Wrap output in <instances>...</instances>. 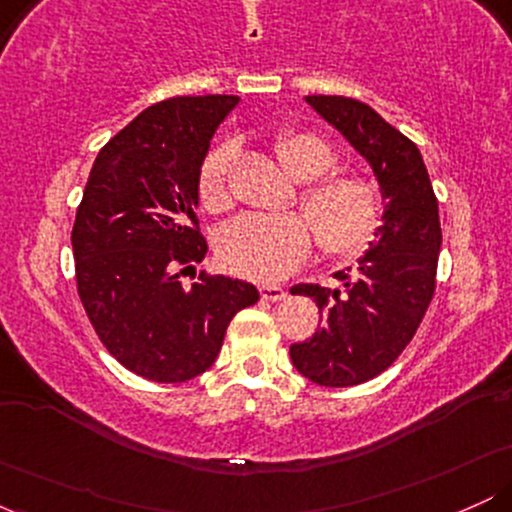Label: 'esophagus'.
I'll return each instance as SVG.
<instances>
[{
    "instance_id": "obj_1",
    "label": "esophagus",
    "mask_w": 512,
    "mask_h": 512,
    "mask_svg": "<svg viewBox=\"0 0 512 512\" xmlns=\"http://www.w3.org/2000/svg\"><path fill=\"white\" fill-rule=\"evenodd\" d=\"M260 296H262V301H272V303H276V301H284L286 291L281 289V286L267 284V286H260Z\"/></svg>"
}]
</instances>
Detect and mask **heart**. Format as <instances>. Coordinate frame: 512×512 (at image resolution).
<instances>
[{
    "instance_id": "1",
    "label": "heart",
    "mask_w": 512,
    "mask_h": 512,
    "mask_svg": "<svg viewBox=\"0 0 512 512\" xmlns=\"http://www.w3.org/2000/svg\"><path fill=\"white\" fill-rule=\"evenodd\" d=\"M276 156L296 180L310 183L301 192V214H245L228 223L219 236V260L231 274L252 281H276L296 272L317 243L325 255L349 260L366 252L383 226V192L373 180L356 173L322 178L337 168L339 154L325 137L289 129L276 137ZM233 146L221 144L204 158L199 170V199L209 211L231 207L228 168Z\"/></svg>"
}]
</instances>
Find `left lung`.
Here are the masks:
<instances>
[{
  "instance_id": "1",
  "label": "left lung",
  "mask_w": 512,
  "mask_h": 512,
  "mask_svg": "<svg viewBox=\"0 0 512 512\" xmlns=\"http://www.w3.org/2000/svg\"><path fill=\"white\" fill-rule=\"evenodd\" d=\"M305 101L373 166L387 199L370 250L356 269L339 274L344 289L320 284L291 289L313 298L322 317L313 337L291 344L293 366L317 385L351 387L390 368L424 320L436 293L443 243L438 199L416 144L370 105L344 96Z\"/></svg>"
}]
</instances>
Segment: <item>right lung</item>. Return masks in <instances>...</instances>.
Segmentation results:
<instances>
[{
  "mask_svg": "<svg viewBox=\"0 0 512 512\" xmlns=\"http://www.w3.org/2000/svg\"><path fill=\"white\" fill-rule=\"evenodd\" d=\"M238 96H178L146 108L103 146L72 228L76 291L105 349L134 375L178 385L219 356L228 322L260 301L231 276L192 274L199 170Z\"/></svg>",
  "mask_w": 512,
  "mask_h": 512,
  "instance_id": "1",
  "label": "right lung"
}]
</instances>
